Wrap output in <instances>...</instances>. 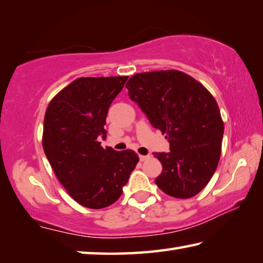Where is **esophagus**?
<instances>
[{"instance_id":"esophagus-1","label":"esophagus","mask_w":263,"mask_h":263,"mask_svg":"<svg viewBox=\"0 0 263 263\" xmlns=\"http://www.w3.org/2000/svg\"><path fill=\"white\" fill-rule=\"evenodd\" d=\"M149 158V155H140L139 154V160L140 161H145V160H147Z\"/></svg>"}]
</instances>
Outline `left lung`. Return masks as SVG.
I'll return each instance as SVG.
<instances>
[{"label": "left lung", "instance_id": "left-lung-1", "mask_svg": "<svg viewBox=\"0 0 263 263\" xmlns=\"http://www.w3.org/2000/svg\"><path fill=\"white\" fill-rule=\"evenodd\" d=\"M126 88L169 142L171 152L154 153L162 164L155 183L175 198L197 195L220 158L224 123L216 100L202 83L174 69L136 74Z\"/></svg>", "mask_w": 263, "mask_h": 263}]
</instances>
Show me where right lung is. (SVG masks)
<instances>
[{"mask_svg": "<svg viewBox=\"0 0 263 263\" xmlns=\"http://www.w3.org/2000/svg\"><path fill=\"white\" fill-rule=\"evenodd\" d=\"M127 77L80 78L48 104L43 147L58 180L82 206L102 209L121 197L139 157L103 148L106 116Z\"/></svg>", "mask_w": 263, "mask_h": 263, "instance_id": "1", "label": "right lung"}]
</instances>
